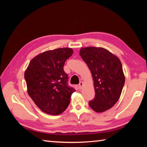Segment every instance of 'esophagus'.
Segmentation results:
<instances>
[{"label":"esophagus","mask_w":147,"mask_h":147,"mask_svg":"<svg viewBox=\"0 0 147 147\" xmlns=\"http://www.w3.org/2000/svg\"><path fill=\"white\" fill-rule=\"evenodd\" d=\"M83 85H84L83 82H80V84H79V85H78V88H79V89H82V88Z\"/></svg>","instance_id":"obj_1"}]
</instances>
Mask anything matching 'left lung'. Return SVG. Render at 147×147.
Wrapping results in <instances>:
<instances>
[{
    "mask_svg": "<svg viewBox=\"0 0 147 147\" xmlns=\"http://www.w3.org/2000/svg\"><path fill=\"white\" fill-rule=\"evenodd\" d=\"M80 55L88 65L94 82L95 96L89 105L96 112H104L120 98L125 82L121 62L102 47L82 48Z\"/></svg>",
    "mask_w": 147,
    "mask_h": 147,
    "instance_id": "8db88e82",
    "label": "left lung"
}]
</instances>
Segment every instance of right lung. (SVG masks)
<instances>
[{"mask_svg": "<svg viewBox=\"0 0 147 147\" xmlns=\"http://www.w3.org/2000/svg\"><path fill=\"white\" fill-rule=\"evenodd\" d=\"M73 54L71 48L45 51L32 59L24 73L27 91L42 111L57 115L69 105L75 89L68 86L65 62Z\"/></svg>", "mask_w": 147, "mask_h": 147, "instance_id": "right-lung-1", "label": "right lung"}]
</instances>
